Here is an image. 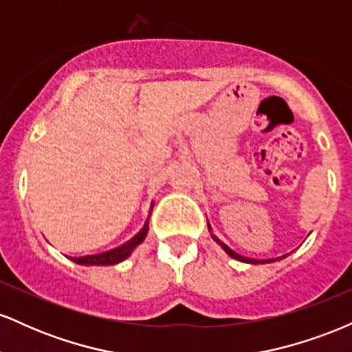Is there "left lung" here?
<instances>
[{
    "mask_svg": "<svg viewBox=\"0 0 352 352\" xmlns=\"http://www.w3.org/2000/svg\"><path fill=\"white\" fill-rule=\"evenodd\" d=\"M208 228H210V225H208ZM212 238L213 240L217 241L218 245L221 246V248L225 250V252H227L230 256L232 258H235V260H238V261H245V263H252V265H258V263H272V261H274V258H272V260H253V258H245V256H241V254H238L236 252H233L232 248H228L227 245L223 243V241H220L218 240V238L215 236V235H212ZM281 258H286V254H283V256H280V258H276V260H281Z\"/></svg>",
    "mask_w": 352,
    "mask_h": 352,
    "instance_id": "left-lung-1",
    "label": "left lung"
}]
</instances>
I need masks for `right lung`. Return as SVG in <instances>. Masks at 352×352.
Segmentation results:
<instances>
[{
    "label": "right lung",
    "mask_w": 352,
    "mask_h": 352,
    "mask_svg": "<svg viewBox=\"0 0 352 352\" xmlns=\"http://www.w3.org/2000/svg\"><path fill=\"white\" fill-rule=\"evenodd\" d=\"M152 208H153V204L151 205V212L152 213ZM147 232H148V220L145 221V225L140 230L139 233L134 238H131L129 241H125L124 245L117 246L114 250H109V252H104V253H99V254H87V256H79V258H71L74 263L78 265H84V266H107V265H116V263H120V261H124L125 258L131 256V253L134 252V250L139 246L140 243L144 241V238L147 236Z\"/></svg>",
    "instance_id": "add662e5"
}]
</instances>
